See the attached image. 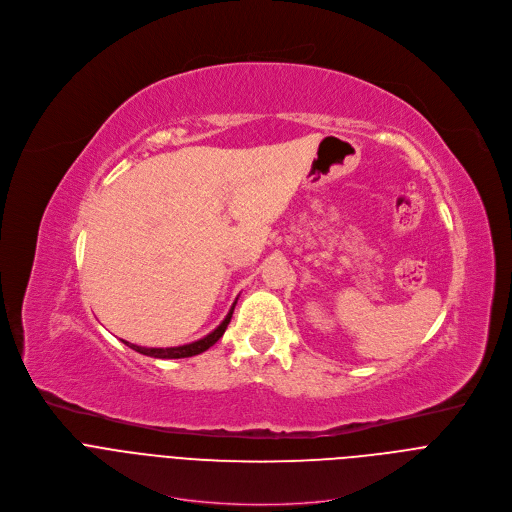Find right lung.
Returning a JSON list of instances; mask_svg holds the SVG:
<instances>
[{
	"mask_svg": "<svg viewBox=\"0 0 512 512\" xmlns=\"http://www.w3.org/2000/svg\"><path fill=\"white\" fill-rule=\"evenodd\" d=\"M237 304V302H235ZM235 304L231 306L227 318L218 324L210 334H206L204 338L196 340V342H190V344H182V346H170V348H148V346H137V344H131V342H125L129 348H133L135 352L139 354H145V356H154V358H188V356H196L204 350H208L218 338H221L233 318V310H235Z\"/></svg>",
	"mask_w": 512,
	"mask_h": 512,
	"instance_id": "add662e5",
	"label": "right lung"
}]
</instances>
